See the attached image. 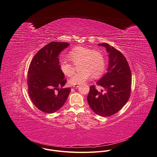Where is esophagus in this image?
I'll return each mask as SVG.
<instances>
[{"label":"esophagus","instance_id":"34e87169","mask_svg":"<svg viewBox=\"0 0 157 157\" xmlns=\"http://www.w3.org/2000/svg\"><path fill=\"white\" fill-rule=\"evenodd\" d=\"M79 87V86L78 85V84H76V85H74L73 86V87H75V88H78V87Z\"/></svg>","mask_w":157,"mask_h":157}]
</instances>
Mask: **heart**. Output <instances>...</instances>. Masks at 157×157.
Segmentation results:
<instances>
[{"mask_svg":"<svg viewBox=\"0 0 157 157\" xmlns=\"http://www.w3.org/2000/svg\"><path fill=\"white\" fill-rule=\"evenodd\" d=\"M68 58L73 63L81 62L79 68L81 70L74 73L69 79V83L71 85L82 84L92 75L98 77L105 69V61L103 55L98 50H93L86 47L74 48L69 52ZM70 59L62 58L59 61L60 69L67 76H70L74 71L73 65Z\"/></svg>","mask_w":157,"mask_h":157,"instance_id":"heart-1","label":"heart"}]
</instances>
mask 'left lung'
Listing matches in <instances>:
<instances>
[{
    "label": "left lung",
    "instance_id": "1",
    "mask_svg": "<svg viewBox=\"0 0 157 157\" xmlns=\"http://www.w3.org/2000/svg\"><path fill=\"white\" fill-rule=\"evenodd\" d=\"M104 47L109 53L107 73L97 82L105 93L90 87L87 96L88 103L94 113L101 117H109L118 111L127 102L131 91L132 75L124 56L107 43L99 44Z\"/></svg>",
    "mask_w": 157,
    "mask_h": 157
}]
</instances>
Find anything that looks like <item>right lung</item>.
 <instances>
[{"mask_svg":"<svg viewBox=\"0 0 157 157\" xmlns=\"http://www.w3.org/2000/svg\"><path fill=\"white\" fill-rule=\"evenodd\" d=\"M69 46L66 42H52L34 56L28 71L29 94L40 111L52 113L61 108L71 89L64 88L66 79L59 67V56Z\"/></svg>","mask_w":157,"mask_h":157,"instance_id":"1","label":"right lung"}]
</instances>
